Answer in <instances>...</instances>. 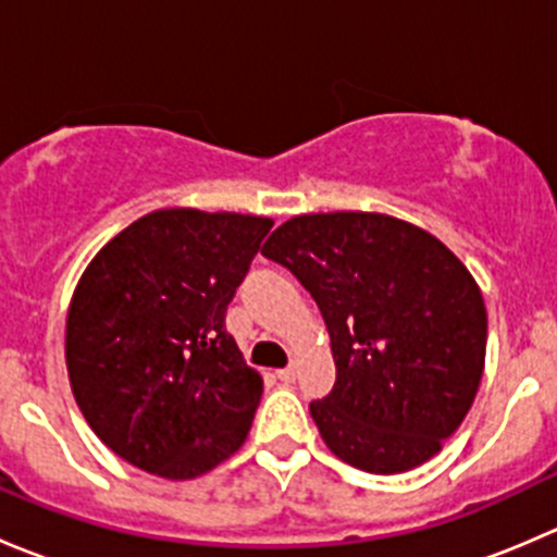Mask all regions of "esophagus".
Returning <instances> with one entry per match:
<instances>
[{"label": "esophagus", "mask_w": 557, "mask_h": 557, "mask_svg": "<svg viewBox=\"0 0 557 557\" xmlns=\"http://www.w3.org/2000/svg\"><path fill=\"white\" fill-rule=\"evenodd\" d=\"M296 367H285V369H277V380L280 383H294L296 380Z\"/></svg>", "instance_id": "34e87169"}]
</instances>
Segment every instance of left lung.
Wrapping results in <instances>:
<instances>
[{"mask_svg": "<svg viewBox=\"0 0 557 557\" xmlns=\"http://www.w3.org/2000/svg\"><path fill=\"white\" fill-rule=\"evenodd\" d=\"M261 252L310 290L329 329L336 383L310 404L329 450L369 474L434 458L485 367L487 314L469 269L377 212L290 218Z\"/></svg>", "mask_w": 557, "mask_h": 557, "instance_id": "1", "label": "left lung"}]
</instances>
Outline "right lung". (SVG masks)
<instances>
[{
    "label": "right lung",
    "mask_w": 557,
    "mask_h": 557,
    "mask_svg": "<svg viewBox=\"0 0 557 557\" xmlns=\"http://www.w3.org/2000/svg\"><path fill=\"white\" fill-rule=\"evenodd\" d=\"M269 228L239 212L159 210L83 272L66 318L72 393L94 434L137 469L190 480L247 440L263 383L226 310Z\"/></svg>",
    "instance_id": "1"
}]
</instances>
